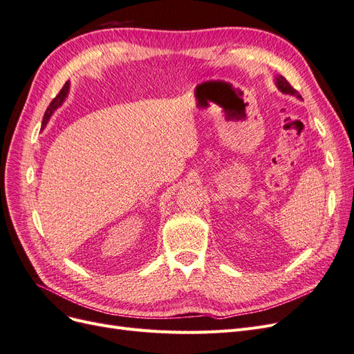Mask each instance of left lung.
Wrapping results in <instances>:
<instances>
[{
  "label": "left lung",
  "instance_id": "1",
  "mask_svg": "<svg viewBox=\"0 0 354 354\" xmlns=\"http://www.w3.org/2000/svg\"><path fill=\"white\" fill-rule=\"evenodd\" d=\"M276 84H277V87H279L281 91H283V93H286V94L297 95V97H301V95L298 94V91L292 87V85L286 81L285 77H277V78H276Z\"/></svg>",
  "mask_w": 354,
  "mask_h": 354
}]
</instances>
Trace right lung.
<instances>
[{"mask_svg":"<svg viewBox=\"0 0 354 354\" xmlns=\"http://www.w3.org/2000/svg\"><path fill=\"white\" fill-rule=\"evenodd\" d=\"M68 88H69V84L66 82L65 85H63L62 90L59 91V94L56 95V97L51 100V103L48 104V108H47V111H46V113H44V118H42V127H44V125L48 122L51 113L55 112V111L59 108V106L63 103V100H65L66 94H68Z\"/></svg>","mask_w":354,"mask_h":354,"instance_id":"1","label":"right lung"}]
</instances>
